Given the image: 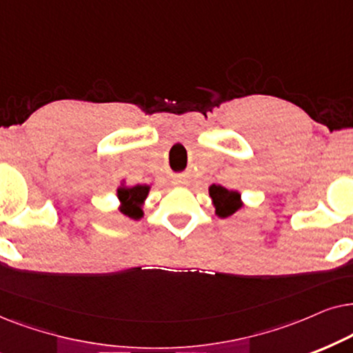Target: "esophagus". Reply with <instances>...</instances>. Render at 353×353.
Returning a JSON list of instances; mask_svg holds the SVG:
<instances>
[{
	"label": "esophagus",
	"mask_w": 353,
	"mask_h": 353,
	"mask_svg": "<svg viewBox=\"0 0 353 353\" xmlns=\"http://www.w3.org/2000/svg\"><path fill=\"white\" fill-rule=\"evenodd\" d=\"M174 185H187V181L179 177V179H174Z\"/></svg>",
	"instance_id": "1"
}]
</instances>
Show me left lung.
I'll return each instance as SVG.
<instances>
[{
  "instance_id": "left-lung-1",
  "label": "left lung",
  "mask_w": 353,
  "mask_h": 353,
  "mask_svg": "<svg viewBox=\"0 0 353 353\" xmlns=\"http://www.w3.org/2000/svg\"><path fill=\"white\" fill-rule=\"evenodd\" d=\"M210 196L213 199V203L216 206V214L221 216V218H228V216L234 214L242 206L241 195L237 192L228 190L223 185H211Z\"/></svg>"
}]
</instances>
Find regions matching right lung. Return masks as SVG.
<instances>
[{"label": "right lung", "instance_id": "add662e5", "mask_svg": "<svg viewBox=\"0 0 353 353\" xmlns=\"http://www.w3.org/2000/svg\"><path fill=\"white\" fill-rule=\"evenodd\" d=\"M148 187L147 185H134V187H121L117 190V196L124 203L122 206V213L130 216V218L139 219L142 218V210H140V203L147 199Z\"/></svg>", "mask_w": 353, "mask_h": 353}]
</instances>
